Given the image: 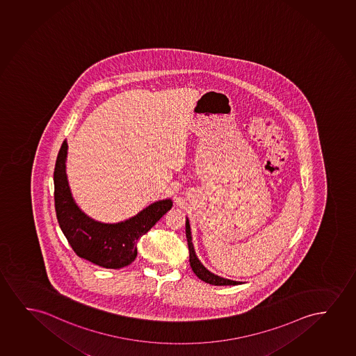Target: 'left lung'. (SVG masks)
<instances>
[{"label": "left lung", "mask_w": 356, "mask_h": 356, "mask_svg": "<svg viewBox=\"0 0 356 356\" xmlns=\"http://www.w3.org/2000/svg\"><path fill=\"white\" fill-rule=\"evenodd\" d=\"M186 238L188 244V250H190V264L192 271L195 273V276L204 281L205 283H209L213 286H236V284H242L243 282L234 281L229 278L221 277L215 273H210L208 268H205L203 264L200 263V259L195 254V247L192 243V234H191L190 220L186 218Z\"/></svg>", "instance_id": "1"}]
</instances>
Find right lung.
I'll use <instances>...</instances> for the list:
<instances>
[{"label":"right lung","mask_w":356,"mask_h":356,"mask_svg":"<svg viewBox=\"0 0 356 356\" xmlns=\"http://www.w3.org/2000/svg\"><path fill=\"white\" fill-rule=\"evenodd\" d=\"M68 143L63 142L54 166V207L59 227L80 258L98 266L120 268L136 259L137 241L172 207V200H158L129 219L106 224L93 220L75 203L67 176Z\"/></svg>","instance_id":"obj_1"}]
</instances>
